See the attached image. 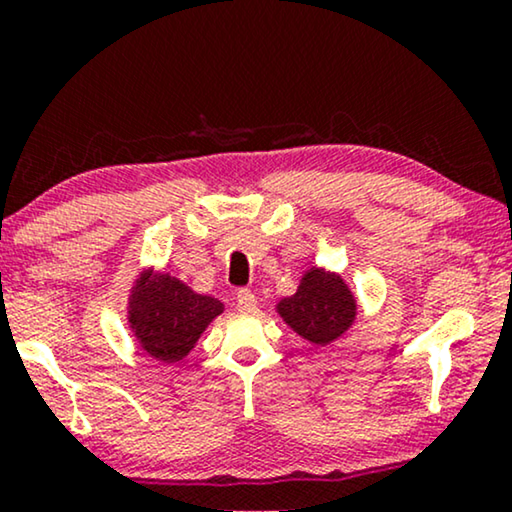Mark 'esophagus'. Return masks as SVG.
I'll use <instances>...</instances> for the list:
<instances>
[{
  "instance_id": "1",
  "label": "esophagus",
  "mask_w": 512,
  "mask_h": 512,
  "mask_svg": "<svg viewBox=\"0 0 512 512\" xmlns=\"http://www.w3.org/2000/svg\"><path fill=\"white\" fill-rule=\"evenodd\" d=\"M237 310L240 312H254L256 310V296H254V291H249V289H240L237 291Z\"/></svg>"
}]
</instances>
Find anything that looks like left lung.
<instances>
[{
    "label": "left lung",
    "mask_w": 512,
    "mask_h": 512,
    "mask_svg": "<svg viewBox=\"0 0 512 512\" xmlns=\"http://www.w3.org/2000/svg\"><path fill=\"white\" fill-rule=\"evenodd\" d=\"M277 312L300 338L331 345L356 319V300L335 272L307 270L293 296L279 300Z\"/></svg>",
    "instance_id": "left-lung-1"
}]
</instances>
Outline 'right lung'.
Masks as SVG:
<instances>
[{
	"label": "right lung",
	"mask_w": 512,
	"mask_h": 512,
	"mask_svg": "<svg viewBox=\"0 0 512 512\" xmlns=\"http://www.w3.org/2000/svg\"><path fill=\"white\" fill-rule=\"evenodd\" d=\"M221 312V300L195 293L177 277L144 272L132 286L128 321L146 354L174 363L191 352Z\"/></svg>",
	"instance_id": "add662e5"
}]
</instances>
